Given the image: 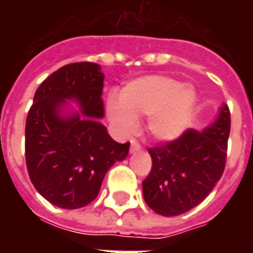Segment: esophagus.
<instances>
[{"label": "esophagus", "mask_w": 253, "mask_h": 253, "mask_svg": "<svg viewBox=\"0 0 253 253\" xmlns=\"http://www.w3.org/2000/svg\"><path fill=\"white\" fill-rule=\"evenodd\" d=\"M141 150V145L135 141V139H131V146H130V153H137Z\"/></svg>", "instance_id": "esophagus-1"}]
</instances>
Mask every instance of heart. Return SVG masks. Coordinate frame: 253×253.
I'll return each mask as SVG.
<instances>
[{
    "mask_svg": "<svg viewBox=\"0 0 253 253\" xmlns=\"http://www.w3.org/2000/svg\"><path fill=\"white\" fill-rule=\"evenodd\" d=\"M195 105L192 86L164 76H146L126 84L119 100H108L107 116L121 137L137 128L138 118L148 116V131L159 141H172L191 126Z\"/></svg>",
    "mask_w": 253,
    "mask_h": 253,
    "instance_id": "b5f03b06",
    "label": "heart"
}]
</instances>
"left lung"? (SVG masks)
Returning a JSON list of instances; mask_svg holds the SVG:
<instances>
[{
    "instance_id": "obj_1",
    "label": "left lung",
    "mask_w": 253,
    "mask_h": 253,
    "mask_svg": "<svg viewBox=\"0 0 253 253\" xmlns=\"http://www.w3.org/2000/svg\"><path fill=\"white\" fill-rule=\"evenodd\" d=\"M230 132L226 104L203 131L187 130L172 142L149 149L152 170L142 181L143 199L160 215L175 217L205 201L225 169Z\"/></svg>"
}]
</instances>
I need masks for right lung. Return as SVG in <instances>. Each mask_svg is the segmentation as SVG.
<instances>
[{
  "instance_id": "right-lung-1",
  "label": "right lung",
  "mask_w": 253,
  "mask_h": 253,
  "mask_svg": "<svg viewBox=\"0 0 253 253\" xmlns=\"http://www.w3.org/2000/svg\"><path fill=\"white\" fill-rule=\"evenodd\" d=\"M103 85L100 65L78 62L58 69L36 89L25 123V161L36 191L54 206L89 205L108 169L128 154L130 143L115 142L99 121Z\"/></svg>"
}]
</instances>
